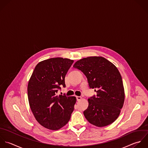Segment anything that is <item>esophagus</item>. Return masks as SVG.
I'll return each mask as SVG.
<instances>
[{"mask_svg": "<svg viewBox=\"0 0 148 148\" xmlns=\"http://www.w3.org/2000/svg\"><path fill=\"white\" fill-rule=\"evenodd\" d=\"M76 99L77 101H79L82 99V97L81 96H76Z\"/></svg>", "mask_w": 148, "mask_h": 148, "instance_id": "1", "label": "esophagus"}]
</instances>
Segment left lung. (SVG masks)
<instances>
[{"label": "left lung", "instance_id": "left-lung-1", "mask_svg": "<svg viewBox=\"0 0 148 148\" xmlns=\"http://www.w3.org/2000/svg\"><path fill=\"white\" fill-rule=\"evenodd\" d=\"M74 68L86 77L90 89L96 96L88 99L89 106L84 111L88 121L97 127L112 123L119 116L125 101L121 75L111 62L101 56H91L78 60Z\"/></svg>", "mask_w": 148, "mask_h": 148}]
</instances>
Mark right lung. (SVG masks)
<instances>
[{
	"instance_id": "obj_1",
	"label": "right lung",
	"mask_w": 148,
	"mask_h": 148,
	"mask_svg": "<svg viewBox=\"0 0 148 148\" xmlns=\"http://www.w3.org/2000/svg\"><path fill=\"white\" fill-rule=\"evenodd\" d=\"M74 61L62 58L38 63L27 85L30 109L37 121L49 130H58L69 121L76 103L74 96L57 95L66 87L65 76Z\"/></svg>"
}]
</instances>
